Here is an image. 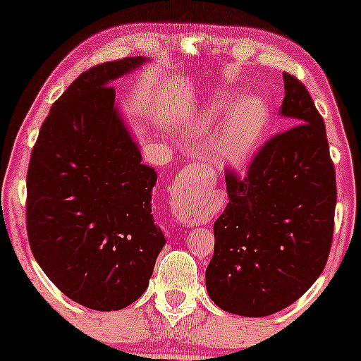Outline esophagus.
<instances>
[{
	"label": "esophagus",
	"mask_w": 361,
	"mask_h": 361,
	"mask_svg": "<svg viewBox=\"0 0 361 361\" xmlns=\"http://www.w3.org/2000/svg\"><path fill=\"white\" fill-rule=\"evenodd\" d=\"M204 186H198L192 181H185L183 178H178L173 186V202L171 212L178 222L185 227L195 226V224H204L209 219V212L202 205L200 197Z\"/></svg>",
	"instance_id": "34e87169"
}]
</instances>
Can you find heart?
Returning <instances> with one entry per match:
<instances>
[{"label": "heart", "mask_w": 361, "mask_h": 361, "mask_svg": "<svg viewBox=\"0 0 361 361\" xmlns=\"http://www.w3.org/2000/svg\"><path fill=\"white\" fill-rule=\"evenodd\" d=\"M268 122V110L258 97H243L235 90H217L186 126L190 139L215 132L210 161L219 169H241L259 146Z\"/></svg>", "instance_id": "b5f03b06"}]
</instances>
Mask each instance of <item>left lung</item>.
Here are the masks:
<instances>
[{"mask_svg": "<svg viewBox=\"0 0 361 361\" xmlns=\"http://www.w3.org/2000/svg\"><path fill=\"white\" fill-rule=\"evenodd\" d=\"M280 115L297 126L259 149L246 178L227 171L229 204L214 224L209 297L222 310L264 317L300 299L329 256L336 175L307 88L283 73Z\"/></svg>", "mask_w": 361, "mask_h": 361, "instance_id": "left-lung-1", "label": "left lung"}]
</instances>
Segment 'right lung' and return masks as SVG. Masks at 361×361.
I'll return each mask as SVG.
<instances>
[{"label":"right lung","mask_w":361,"mask_h":361,"mask_svg":"<svg viewBox=\"0 0 361 361\" xmlns=\"http://www.w3.org/2000/svg\"><path fill=\"white\" fill-rule=\"evenodd\" d=\"M146 57L103 62L71 82L40 127L27 173V233L49 280L88 309L146 292L163 250L151 214L157 175L115 105L110 82Z\"/></svg>","instance_id":"obj_1"}]
</instances>
